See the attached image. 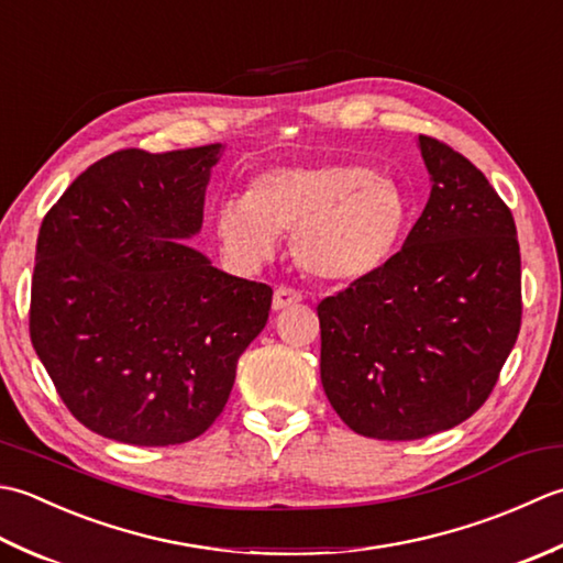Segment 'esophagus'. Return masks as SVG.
Returning <instances> with one entry per match:
<instances>
[{
	"label": "esophagus",
	"mask_w": 563,
	"mask_h": 563,
	"mask_svg": "<svg viewBox=\"0 0 563 563\" xmlns=\"http://www.w3.org/2000/svg\"><path fill=\"white\" fill-rule=\"evenodd\" d=\"M296 303H301V294L294 289H286V286H279L272 296V311H284V308H291Z\"/></svg>",
	"instance_id": "obj_1"
}]
</instances>
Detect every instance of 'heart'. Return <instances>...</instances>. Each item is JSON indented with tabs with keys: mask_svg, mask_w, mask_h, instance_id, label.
Returning <instances> with one entry per match:
<instances>
[{
	"mask_svg": "<svg viewBox=\"0 0 563 563\" xmlns=\"http://www.w3.org/2000/svg\"><path fill=\"white\" fill-rule=\"evenodd\" d=\"M412 201L398 179L357 159L269 167L245 197L218 203L216 235L240 269H257L294 233V255L311 277L354 284L382 272L404 245Z\"/></svg>",
	"mask_w": 563,
	"mask_h": 563,
	"instance_id": "1",
	"label": "heart"
}]
</instances>
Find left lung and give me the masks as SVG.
<instances>
[{
	"instance_id": "8db88e82",
	"label": "left lung",
	"mask_w": 563,
	"mask_h": 563,
	"mask_svg": "<svg viewBox=\"0 0 563 563\" xmlns=\"http://www.w3.org/2000/svg\"><path fill=\"white\" fill-rule=\"evenodd\" d=\"M430 199L396 257L318 303L320 382L345 426L420 440L484 406L518 340L520 245L484 172L418 135Z\"/></svg>"
}]
</instances>
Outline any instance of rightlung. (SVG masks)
Here are the masks:
<instances>
[{"instance_id": "add662e5", "label": "right lung", "mask_w": 563, "mask_h": 563, "mask_svg": "<svg viewBox=\"0 0 563 563\" xmlns=\"http://www.w3.org/2000/svg\"><path fill=\"white\" fill-rule=\"evenodd\" d=\"M225 145L119 151L43 218L31 342L73 416L101 438L181 444L211 428L272 289L211 265L199 235Z\"/></svg>"}]
</instances>
